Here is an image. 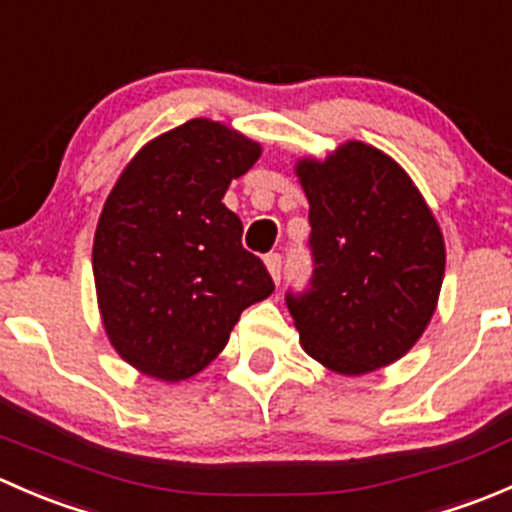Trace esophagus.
Listing matches in <instances>:
<instances>
[{
	"label": "esophagus",
	"mask_w": 512,
	"mask_h": 512,
	"mask_svg": "<svg viewBox=\"0 0 512 512\" xmlns=\"http://www.w3.org/2000/svg\"><path fill=\"white\" fill-rule=\"evenodd\" d=\"M265 267H267V272H270L272 280H275V285H280V280H282V257L277 255V252H272V255L265 257Z\"/></svg>",
	"instance_id": "1"
}]
</instances>
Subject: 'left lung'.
Instances as JSON below:
<instances>
[{"label":"left lung","mask_w":512,"mask_h":512,"mask_svg":"<svg viewBox=\"0 0 512 512\" xmlns=\"http://www.w3.org/2000/svg\"><path fill=\"white\" fill-rule=\"evenodd\" d=\"M309 200L312 289L287 297L302 349L361 376L401 359L426 332L446 242L411 175L379 148L347 141L294 163Z\"/></svg>","instance_id":"8db88e82"}]
</instances>
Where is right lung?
<instances>
[{
    "label": "right lung",
    "mask_w": 512,
    "mask_h": 512,
    "mask_svg": "<svg viewBox=\"0 0 512 512\" xmlns=\"http://www.w3.org/2000/svg\"><path fill=\"white\" fill-rule=\"evenodd\" d=\"M260 153L235 128L193 118L148 141L108 193L91 255L98 312L111 347L143 376L193 379L242 309L275 289L223 203Z\"/></svg>",
    "instance_id": "1"
}]
</instances>
